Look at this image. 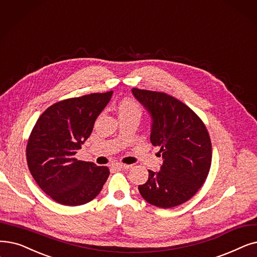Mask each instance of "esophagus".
Returning <instances> with one entry per match:
<instances>
[{"instance_id":"1","label":"esophagus","mask_w":257,"mask_h":257,"mask_svg":"<svg viewBox=\"0 0 257 257\" xmlns=\"http://www.w3.org/2000/svg\"><path fill=\"white\" fill-rule=\"evenodd\" d=\"M114 167L118 169H129L131 168V165H126V164H122V163H114L113 164Z\"/></svg>"}]
</instances>
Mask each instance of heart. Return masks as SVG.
Listing matches in <instances>:
<instances>
[{
  "label": "heart",
  "mask_w": 257,
  "mask_h": 257,
  "mask_svg": "<svg viewBox=\"0 0 257 257\" xmlns=\"http://www.w3.org/2000/svg\"><path fill=\"white\" fill-rule=\"evenodd\" d=\"M117 111H118V116L119 115H136L140 117L142 114V109L139 103L136 101V99H132V98L122 99L117 107Z\"/></svg>",
  "instance_id": "heart-1"
}]
</instances>
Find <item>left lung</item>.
<instances>
[{
  "label": "left lung",
  "instance_id": "obj_1",
  "mask_svg": "<svg viewBox=\"0 0 257 257\" xmlns=\"http://www.w3.org/2000/svg\"><path fill=\"white\" fill-rule=\"evenodd\" d=\"M132 93L151 115L150 141L161 148L164 160L159 172L148 170V181L139 186V191L156 207L182 205L204 185L210 171L208 130L192 109L169 94L139 88Z\"/></svg>",
  "mask_w": 257,
  "mask_h": 257
}]
</instances>
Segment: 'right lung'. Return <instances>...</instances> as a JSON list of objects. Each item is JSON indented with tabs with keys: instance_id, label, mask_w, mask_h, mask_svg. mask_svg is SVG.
Segmentation results:
<instances>
[{
	"instance_id": "right-lung-1",
	"label": "right lung",
	"mask_w": 257,
	"mask_h": 257,
	"mask_svg": "<svg viewBox=\"0 0 257 257\" xmlns=\"http://www.w3.org/2000/svg\"><path fill=\"white\" fill-rule=\"evenodd\" d=\"M113 91L67 98L48 107L33 127L26 147L28 168L42 190L65 206H80L101 192L109 168L77 161L94 121Z\"/></svg>"
}]
</instances>
